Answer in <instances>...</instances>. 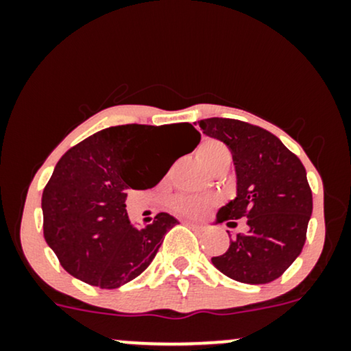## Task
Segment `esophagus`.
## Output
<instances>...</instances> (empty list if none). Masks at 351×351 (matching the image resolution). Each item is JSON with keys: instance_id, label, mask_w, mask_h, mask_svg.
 I'll return each instance as SVG.
<instances>
[{"instance_id": "obj_1", "label": "esophagus", "mask_w": 351, "mask_h": 351, "mask_svg": "<svg viewBox=\"0 0 351 351\" xmlns=\"http://www.w3.org/2000/svg\"><path fill=\"white\" fill-rule=\"evenodd\" d=\"M186 224H188V226H191V228H195V229H203V226H201V224H196V223H191V221H186Z\"/></svg>"}]
</instances>
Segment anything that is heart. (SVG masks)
Returning a JSON list of instances; mask_svg holds the SVG:
<instances>
[{
  "instance_id": "1",
  "label": "heart",
  "mask_w": 351,
  "mask_h": 351,
  "mask_svg": "<svg viewBox=\"0 0 351 351\" xmlns=\"http://www.w3.org/2000/svg\"><path fill=\"white\" fill-rule=\"evenodd\" d=\"M198 156L209 171H226L232 162L231 150L223 142L215 138H208L201 142L198 147ZM216 199L211 196H191L176 195L168 201V206L173 213L186 217H199L215 206Z\"/></svg>"
}]
</instances>
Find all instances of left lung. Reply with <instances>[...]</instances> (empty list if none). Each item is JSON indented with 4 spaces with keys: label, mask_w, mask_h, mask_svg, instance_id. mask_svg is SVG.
Returning a JSON list of instances; mask_svg holds the SVG:
<instances>
[{
    "label": "left lung",
    "mask_w": 351,
    "mask_h": 351,
    "mask_svg": "<svg viewBox=\"0 0 351 351\" xmlns=\"http://www.w3.org/2000/svg\"><path fill=\"white\" fill-rule=\"evenodd\" d=\"M201 132L228 145L237 176V196L217 213V223L245 219L228 251L213 257L224 276L244 284L276 280L299 257L312 215V189L297 155L264 128L234 119H204Z\"/></svg>",
    "instance_id": "1"
}]
</instances>
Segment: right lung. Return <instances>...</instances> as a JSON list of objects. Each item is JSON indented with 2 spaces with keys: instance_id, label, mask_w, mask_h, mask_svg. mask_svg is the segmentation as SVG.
I'll return each instance as SVG.
<instances>
[{
  "instance_id": "1",
  "label": "right lung",
  "mask_w": 351,
  "mask_h": 351,
  "mask_svg": "<svg viewBox=\"0 0 351 351\" xmlns=\"http://www.w3.org/2000/svg\"><path fill=\"white\" fill-rule=\"evenodd\" d=\"M175 136L182 140L177 158L201 140L191 123H130L100 130L64 153L41 206L44 239L71 276L117 289L150 265L178 221L158 213L147 228H135L125 199L130 189L153 188L167 175L173 162L167 165L159 155Z\"/></svg>"
}]
</instances>
